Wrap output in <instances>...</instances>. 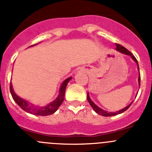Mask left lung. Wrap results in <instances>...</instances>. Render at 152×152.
<instances>
[{
	"label": "left lung",
	"instance_id": "1",
	"mask_svg": "<svg viewBox=\"0 0 152 152\" xmlns=\"http://www.w3.org/2000/svg\"><path fill=\"white\" fill-rule=\"evenodd\" d=\"M116 50L119 51V52H121V53H123V54L124 55H127V56H129L130 57L132 58V59L135 61V62H136L137 65H138V70L139 71V63H138V61H137V59L135 58V56H133V55L132 54L131 52H129V51L128 50V49H126L125 47H123V45H119V44H116ZM140 80H141V77H140V74H139V78H138V80H139V86H140ZM87 98H88V102H89V103L91 104V106L92 107V108L94 109V110L95 111V112L97 114H99V115H101V116H116V115H118V114H120L122 113L125 112V111L126 110H128L129 107L131 106V104L132 103V102L130 104H129L128 106L126 107H125V108L122 109V110H120L117 111V112H115V113H113V112H107V111H105L103 110V109L100 108L99 107H97V106L95 104L94 102L92 101V100H91V98H90V96H89V93H88V96H87Z\"/></svg>",
	"mask_w": 152,
	"mask_h": 152
}]
</instances>
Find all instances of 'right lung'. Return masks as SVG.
<instances>
[{
    "label": "right lung",
    "instance_id": "add662e5",
    "mask_svg": "<svg viewBox=\"0 0 152 152\" xmlns=\"http://www.w3.org/2000/svg\"><path fill=\"white\" fill-rule=\"evenodd\" d=\"M31 45V46H33ZM72 79V77H68V78L65 79L61 84V88L59 89V94L58 96L54 101L51 102L48 105L45 107H38V106H34L33 104H31L29 102L26 100H23V98L17 96L15 94L14 91L13 89V86H12L11 82H10V91L11 93L12 97H13V100L18 104V106L20 108H22L24 111L29 113L33 114V115H36V116H49L51 114L54 113L56 110H57L58 107L61 106L63 100L64 98V94H65V89L68 85V83Z\"/></svg>",
    "mask_w": 152,
    "mask_h": 152
}]
</instances>
